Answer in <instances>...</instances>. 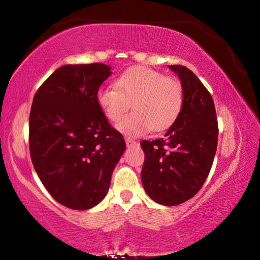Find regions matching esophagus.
I'll use <instances>...</instances> for the list:
<instances>
[{
  "label": "esophagus",
  "mask_w": 260,
  "mask_h": 260,
  "mask_svg": "<svg viewBox=\"0 0 260 260\" xmlns=\"http://www.w3.org/2000/svg\"><path fill=\"white\" fill-rule=\"evenodd\" d=\"M126 140V144L127 146H132V144H136V141H134V140H132V139H129V138H126L125 139Z\"/></svg>",
  "instance_id": "esophagus-1"
}]
</instances>
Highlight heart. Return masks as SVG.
<instances>
[{
	"label": "heart",
	"mask_w": 260,
	"mask_h": 260,
	"mask_svg": "<svg viewBox=\"0 0 260 260\" xmlns=\"http://www.w3.org/2000/svg\"><path fill=\"white\" fill-rule=\"evenodd\" d=\"M114 87H103L96 100L108 119L118 122L122 134L141 136L149 131L160 132L174 124L181 112L183 93L177 79L146 67L126 70L117 78Z\"/></svg>",
	"instance_id": "1"
}]
</instances>
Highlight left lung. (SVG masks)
I'll return each mask as SVG.
<instances>
[{
    "mask_svg": "<svg viewBox=\"0 0 260 260\" xmlns=\"http://www.w3.org/2000/svg\"><path fill=\"white\" fill-rule=\"evenodd\" d=\"M183 91L181 112L164 138L141 141L144 190L157 203L178 205L199 192L218 144V120L210 91L188 68L171 65Z\"/></svg>",
    "mask_w": 260,
    "mask_h": 260,
    "instance_id": "obj_1",
    "label": "left lung"
}]
</instances>
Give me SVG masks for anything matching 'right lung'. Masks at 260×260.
I'll return each instance as SVG.
<instances>
[{"instance_id": "obj_1", "label": "right lung", "mask_w": 260, "mask_h": 260, "mask_svg": "<svg viewBox=\"0 0 260 260\" xmlns=\"http://www.w3.org/2000/svg\"><path fill=\"white\" fill-rule=\"evenodd\" d=\"M110 70L102 63L64 65L33 98L30 159L48 192L69 209L87 210L104 199L125 151L121 133L96 100Z\"/></svg>"}]
</instances>
